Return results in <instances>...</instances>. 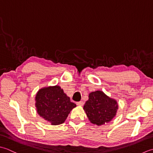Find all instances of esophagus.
<instances>
[{
	"mask_svg": "<svg viewBox=\"0 0 153 153\" xmlns=\"http://www.w3.org/2000/svg\"><path fill=\"white\" fill-rule=\"evenodd\" d=\"M76 105H80V106H82V105H84V102H83V101L78 102H76Z\"/></svg>",
	"mask_w": 153,
	"mask_h": 153,
	"instance_id": "esophagus-1",
	"label": "esophagus"
}]
</instances>
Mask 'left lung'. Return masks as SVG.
I'll use <instances>...</instances> for the list:
<instances>
[{
	"label": "left lung",
	"instance_id": "1",
	"mask_svg": "<svg viewBox=\"0 0 153 153\" xmlns=\"http://www.w3.org/2000/svg\"><path fill=\"white\" fill-rule=\"evenodd\" d=\"M83 109L90 122L101 126L110 122L116 116L118 105L116 100L97 90L90 93Z\"/></svg>",
	"mask_w": 153,
	"mask_h": 153
}]
</instances>
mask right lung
<instances>
[{"label": "right lung", "instance_id": "add662e5", "mask_svg": "<svg viewBox=\"0 0 153 153\" xmlns=\"http://www.w3.org/2000/svg\"><path fill=\"white\" fill-rule=\"evenodd\" d=\"M76 106L57 85L41 88L36 96L37 114L54 126L64 123L70 111Z\"/></svg>", "mask_w": 153, "mask_h": 153}]
</instances>
